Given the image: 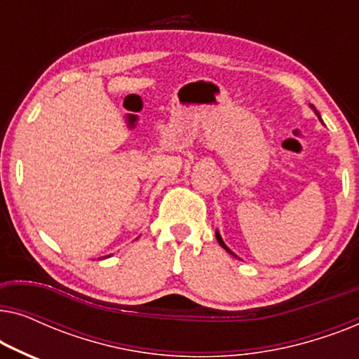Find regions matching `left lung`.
<instances>
[{"instance_id":"left-lung-1","label":"left lung","mask_w":359,"mask_h":359,"mask_svg":"<svg viewBox=\"0 0 359 359\" xmlns=\"http://www.w3.org/2000/svg\"><path fill=\"white\" fill-rule=\"evenodd\" d=\"M311 107H312V109H313V112H316V114H317V117H318V119H320V122H322V117H320V114H318V111H317V109H316V107H313L312 104H311ZM215 238H217V242H219V245H220V247H222V248L225 250V252H229L230 255H233V257H237V255H235V253L232 252V250H230V248L227 247V245H225V243H224V240H222V237H220L219 230H215Z\"/></svg>"}]
</instances>
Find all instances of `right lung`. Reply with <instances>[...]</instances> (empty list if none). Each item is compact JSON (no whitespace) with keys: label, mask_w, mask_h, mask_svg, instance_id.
I'll use <instances>...</instances> for the list:
<instances>
[{"label":"right lung","mask_w":359,"mask_h":359,"mask_svg":"<svg viewBox=\"0 0 359 359\" xmlns=\"http://www.w3.org/2000/svg\"><path fill=\"white\" fill-rule=\"evenodd\" d=\"M102 258H106V257H102Z\"/></svg>","instance_id":"obj_1"}]
</instances>
